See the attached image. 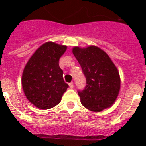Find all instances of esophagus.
I'll list each match as a JSON object with an SVG mask.
<instances>
[{
	"label": "esophagus",
	"instance_id": "34e87169",
	"mask_svg": "<svg viewBox=\"0 0 146 146\" xmlns=\"http://www.w3.org/2000/svg\"><path fill=\"white\" fill-rule=\"evenodd\" d=\"M69 85H70V88H73V86H74V84H73V82H71L69 84Z\"/></svg>",
	"mask_w": 146,
	"mask_h": 146
}]
</instances>
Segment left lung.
Wrapping results in <instances>:
<instances>
[{"mask_svg":"<svg viewBox=\"0 0 146 146\" xmlns=\"http://www.w3.org/2000/svg\"><path fill=\"white\" fill-rule=\"evenodd\" d=\"M73 53L86 78L85 88L77 91L83 106L94 112L110 107L119 94L120 78L109 55L95 46L75 47Z\"/></svg>","mask_w":146,"mask_h":146,"instance_id":"left-lung-1","label":"left lung"}]
</instances>
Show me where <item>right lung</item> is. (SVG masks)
Here are the masks:
<instances>
[{"instance_id":"add662e5","label":"right lung","mask_w":146,"mask_h":146,"mask_svg":"<svg viewBox=\"0 0 146 146\" xmlns=\"http://www.w3.org/2000/svg\"><path fill=\"white\" fill-rule=\"evenodd\" d=\"M66 46L47 42L36 50L24 68L22 85L27 99L39 109L48 110L61 101L69 85L58 65Z\"/></svg>"}]
</instances>
